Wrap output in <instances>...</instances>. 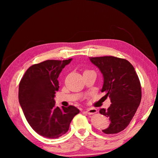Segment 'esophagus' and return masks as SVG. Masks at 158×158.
Masks as SVG:
<instances>
[{
	"mask_svg": "<svg viewBox=\"0 0 158 158\" xmlns=\"http://www.w3.org/2000/svg\"><path fill=\"white\" fill-rule=\"evenodd\" d=\"M85 112L88 114L89 115H91V114H96L98 112L97 109H95V108H89V109H87L86 111H85Z\"/></svg>",
	"mask_w": 158,
	"mask_h": 158,
	"instance_id": "obj_1",
	"label": "esophagus"
}]
</instances>
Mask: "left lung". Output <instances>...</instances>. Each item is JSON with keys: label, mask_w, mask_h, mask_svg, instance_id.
Segmentation results:
<instances>
[{"label": "left lung", "mask_w": 158, "mask_h": 158, "mask_svg": "<svg viewBox=\"0 0 158 158\" xmlns=\"http://www.w3.org/2000/svg\"><path fill=\"white\" fill-rule=\"evenodd\" d=\"M91 62L103 74L101 91L111 99L107 109L100 113L109 118V126L103 130L105 134H116L127 127L140 105L141 88L135 68L129 61L114 56L90 58Z\"/></svg>", "instance_id": "1"}]
</instances>
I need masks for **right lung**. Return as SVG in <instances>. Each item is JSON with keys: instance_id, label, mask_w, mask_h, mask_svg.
<instances>
[{"instance_id": "right-lung-1", "label": "right lung", "mask_w": 158, "mask_h": 158, "mask_svg": "<svg viewBox=\"0 0 158 158\" xmlns=\"http://www.w3.org/2000/svg\"><path fill=\"white\" fill-rule=\"evenodd\" d=\"M72 58L47 60L29 68L19 85V101L29 125L38 135L57 139L65 134L74 116L75 106L59 108L53 98L59 89L58 76Z\"/></svg>"}]
</instances>
